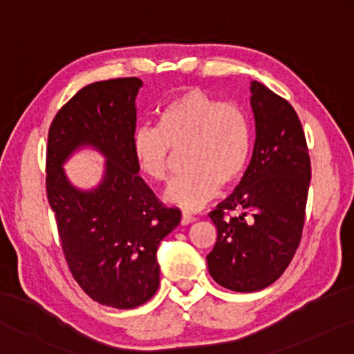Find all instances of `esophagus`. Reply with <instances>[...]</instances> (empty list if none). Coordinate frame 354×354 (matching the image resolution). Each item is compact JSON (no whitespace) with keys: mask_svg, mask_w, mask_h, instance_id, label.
<instances>
[{"mask_svg":"<svg viewBox=\"0 0 354 354\" xmlns=\"http://www.w3.org/2000/svg\"><path fill=\"white\" fill-rule=\"evenodd\" d=\"M194 221H196V218H194L193 214H189L187 212L182 213V225H188V224H191V222H194Z\"/></svg>","mask_w":354,"mask_h":354,"instance_id":"esophagus-1","label":"esophagus"}]
</instances>
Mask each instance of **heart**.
I'll return each mask as SVG.
<instances>
[{
	"label": "heart",
	"instance_id": "b5f03b06",
	"mask_svg": "<svg viewBox=\"0 0 354 354\" xmlns=\"http://www.w3.org/2000/svg\"><path fill=\"white\" fill-rule=\"evenodd\" d=\"M187 145V172L172 178L165 199L188 212L201 208L222 185L243 176L250 155L252 130L245 111L202 90H188L158 111L157 127L140 126L132 138L133 160L142 176L161 182L171 149Z\"/></svg>",
	"mask_w": 354,
	"mask_h": 354
}]
</instances>
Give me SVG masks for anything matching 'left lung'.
I'll return each mask as SVG.
<instances>
[{
	"label": "left lung",
	"instance_id": "left-lung-1",
	"mask_svg": "<svg viewBox=\"0 0 354 354\" xmlns=\"http://www.w3.org/2000/svg\"><path fill=\"white\" fill-rule=\"evenodd\" d=\"M255 146L236 189L208 216L218 241L207 255L213 280L255 292L283 275L300 244L311 161L301 122L286 99L250 84Z\"/></svg>",
	"mask_w": 354,
	"mask_h": 354
}]
</instances>
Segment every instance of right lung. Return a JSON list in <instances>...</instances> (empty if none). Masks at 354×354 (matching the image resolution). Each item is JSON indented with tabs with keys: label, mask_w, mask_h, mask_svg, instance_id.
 <instances>
[{
	"label": "right lung",
	"mask_w": 354,
	"mask_h": 354,
	"mask_svg": "<svg viewBox=\"0 0 354 354\" xmlns=\"http://www.w3.org/2000/svg\"><path fill=\"white\" fill-rule=\"evenodd\" d=\"M138 77L110 79L79 90L53 120L46 149V194L62 250L84 292L97 303L132 309L151 300L160 284L157 250L180 224L138 176L132 138ZM82 147L106 157L102 183L79 190L63 163Z\"/></svg>",
	"instance_id": "obj_1"
}]
</instances>
